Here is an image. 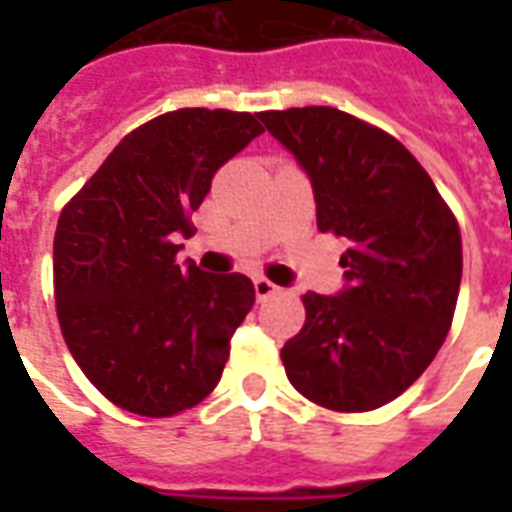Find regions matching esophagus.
<instances>
[{
    "instance_id": "1",
    "label": "esophagus",
    "mask_w": 512,
    "mask_h": 512,
    "mask_svg": "<svg viewBox=\"0 0 512 512\" xmlns=\"http://www.w3.org/2000/svg\"><path fill=\"white\" fill-rule=\"evenodd\" d=\"M274 293H279V288L274 285V282H271V279H266V277L255 279V296H257V299L263 301V299H268V296H274Z\"/></svg>"
}]
</instances>
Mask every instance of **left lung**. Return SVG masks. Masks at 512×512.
Returning <instances> with one entry per match:
<instances>
[{
  "label": "left lung",
  "instance_id": "obj_1",
  "mask_svg": "<svg viewBox=\"0 0 512 512\" xmlns=\"http://www.w3.org/2000/svg\"><path fill=\"white\" fill-rule=\"evenodd\" d=\"M310 178L318 230L348 241L345 285L304 293L282 348L290 384L332 411H373L414 384L450 332L461 288L458 222L395 136L332 106L260 112Z\"/></svg>",
  "mask_w": 512,
  "mask_h": 512
}]
</instances>
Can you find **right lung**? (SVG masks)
Here are the masks:
<instances>
[{
    "instance_id": "right-lung-1",
    "label": "right lung",
    "mask_w": 512,
    "mask_h": 512,
    "mask_svg": "<svg viewBox=\"0 0 512 512\" xmlns=\"http://www.w3.org/2000/svg\"><path fill=\"white\" fill-rule=\"evenodd\" d=\"M263 134L257 115L178 109L120 142L54 235V299L76 365L115 406L172 417L211 395L255 304L244 274L175 263V235L224 161Z\"/></svg>"
}]
</instances>
